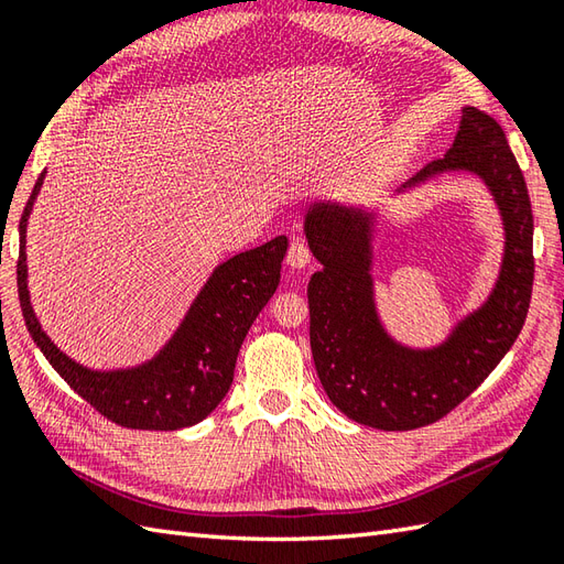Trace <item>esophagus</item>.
Wrapping results in <instances>:
<instances>
[{
  "label": "esophagus",
  "mask_w": 564,
  "mask_h": 564,
  "mask_svg": "<svg viewBox=\"0 0 564 564\" xmlns=\"http://www.w3.org/2000/svg\"><path fill=\"white\" fill-rule=\"evenodd\" d=\"M310 259H313V254H310L307 245L303 242V239H293L291 247H289V254H285V263L293 269H305Z\"/></svg>",
  "instance_id": "1"
}]
</instances>
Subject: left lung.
I'll list each match as a JSON object with an SVG mask.
<instances>
[{
	"label": "left lung",
	"mask_w": 564,
	"mask_h": 564,
	"mask_svg": "<svg viewBox=\"0 0 564 564\" xmlns=\"http://www.w3.org/2000/svg\"><path fill=\"white\" fill-rule=\"evenodd\" d=\"M460 170L492 191L507 232L505 261L487 303L436 349H406L380 325L370 213L317 203L305 215L307 245L322 263L307 283L315 368L332 404L358 424L412 431L438 422L482 386L523 329L535 271L531 198L505 130L475 106L463 109L453 148L410 184Z\"/></svg>",
	"instance_id": "obj_1"
}]
</instances>
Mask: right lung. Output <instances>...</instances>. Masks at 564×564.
Masks as SVG:
<instances>
[{
	"label": "right lung",
	"mask_w": 564,
	"mask_h": 564,
	"mask_svg": "<svg viewBox=\"0 0 564 564\" xmlns=\"http://www.w3.org/2000/svg\"><path fill=\"white\" fill-rule=\"evenodd\" d=\"M43 176L21 215L17 261L19 303L35 346L84 402L118 426L176 431L203 422L230 390L239 346L279 289L289 237L279 235L220 263L158 358L140 368L99 373L72 361L45 337L29 301L26 220Z\"/></svg>",
	"instance_id": "1"
}]
</instances>
